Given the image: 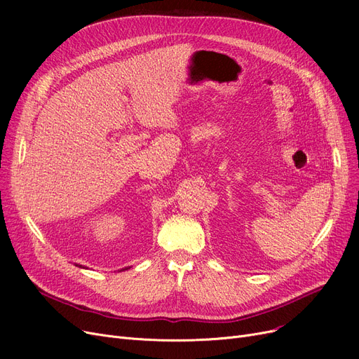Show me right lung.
Here are the masks:
<instances>
[{"label":"right lung","instance_id":"right-lung-1","mask_svg":"<svg viewBox=\"0 0 359 359\" xmlns=\"http://www.w3.org/2000/svg\"><path fill=\"white\" fill-rule=\"evenodd\" d=\"M77 266H80V268H84V266H81V265H77ZM126 269H128V268H125L123 271H126Z\"/></svg>","mask_w":359,"mask_h":359}]
</instances>
